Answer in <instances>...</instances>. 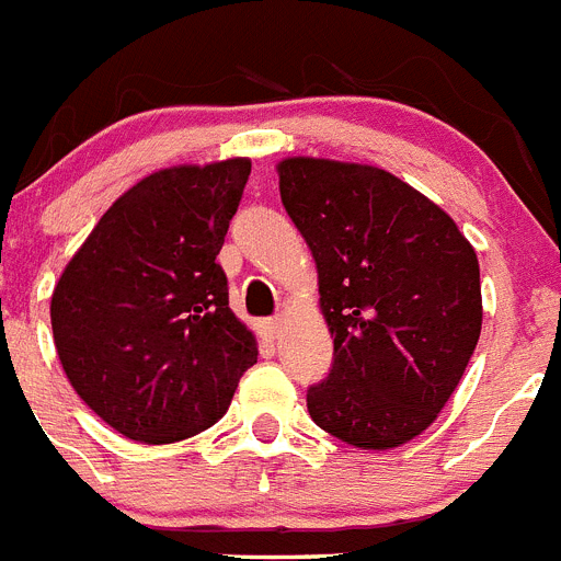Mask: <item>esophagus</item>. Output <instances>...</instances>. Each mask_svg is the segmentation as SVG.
I'll return each instance as SVG.
<instances>
[{
    "label": "esophagus",
    "instance_id": "esophagus-1",
    "mask_svg": "<svg viewBox=\"0 0 561 561\" xmlns=\"http://www.w3.org/2000/svg\"><path fill=\"white\" fill-rule=\"evenodd\" d=\"M262 333L267 335V339H276V335L282 333V321L279 319H271V321H262Z\"/></svg>",
    "mask_w": 561,
    "mask_h": 561
}]
</instances>
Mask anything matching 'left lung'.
<instances>
[{"label":"left lung","instance_id":"1","mask_svg":"<svg viewBox=\"0 0 561 561\" xmlns=\"http://www.w3.org/2000/svg\"><path fill=\"white\" fill-rule=\"evenodd\" d=\"M276 172L333 335V369L308 389L310 417L355 449L403 446L437 421L480 339L474 248L378 165L285 158Z\"/></svg>","mask_w":561,"mask_h":561}]
</instances>
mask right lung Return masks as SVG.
Wrapping results in <instances>:
<instances>
[{
    "mask_svg": "<svg viewBox=\"0 0 561 561\" xmlns=\"http://www.w3.org/2000/svg\"><path fill=\"white\" fill-rule=\"evenodd\" d=\"M251 160L172 165L121 194L50 299L78 398L129 440H186L226 415L256 339L217 265Z\"/></svg>",
    "mask_w": 561,
    "mask_h": 561,
    "instance_id": "obj_1",
    "label": "right lung"
}]
</instances>
